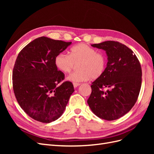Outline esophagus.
Instances as JSON below:
<instances>
[{"instance_id":"obj_1","label":"esophagus","mask_w":154,"mask_h":154,"mask_svg":"<svg viewBox=\"0 0 154 154\" xmlns=\"http://www.w3.org/2000/svg\"><path fill=\"white\" fill-rule=\"evenodd\" d=\"M73 85H74V88H76V87H78L79 85H80V83L74 82V83H73Z\"/></svg>"}]
</instances>
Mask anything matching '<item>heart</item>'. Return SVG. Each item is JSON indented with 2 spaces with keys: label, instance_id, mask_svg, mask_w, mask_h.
<instances>
[{
  "label": "heart",
  "instance_id": "b5f03b06",
  "mask_svg": "<svg viewBox=\"0 0 154 154\" xmlns=\"http://www.w3.org/2000/svg\"><path fill=\"white\" fill-rule=\"evenodd\" d=\"M55 65L63 73L71 72L78 64L77 71L71 73L67 80L73 82H82L97 80L106 71L107 58L105 53L85 44H79L70 50L69 54L60 53L55 58Z\"/></svg>",
  "mask_w": 154,
  "mask_h": 154
}]
</instances>
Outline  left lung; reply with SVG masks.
<instances>
[{"label":"left lung","instance_id":"left-lung-1","mask_svg":"<svg viewBox=\"0 0 154 154\" xmlns=\"http://www.w3.org/2000/svg\"><path fill=\"white\" fill-rule=\"evenodd\" d=\"M106 51L108 57L103 75L92 83L87 103L97 117L118 119L132 109L140 92L142 70L133 51L116 41L91 45Z\"/></svg>","mask_w":154,"mask_h":154}]
</instances>
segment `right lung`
<instances>
[{
	"label": "right lung",
	"instance_id": "obj_1",
	"mask_svg": "<svg viewBox=\"0 0 154 154\" xmlns=\"http://www.w3.org/2000/svg\"><path fill=\"white\" fill-rule=\"evenodd\" d=\"M71 42L41 36L18 54L13 70V88L17 102L29 117L49 123L62 115L74 91L54 60Z\"/></svg>",
	"mask_w": 154,
	"mask_h": 154
}]
</instances>
